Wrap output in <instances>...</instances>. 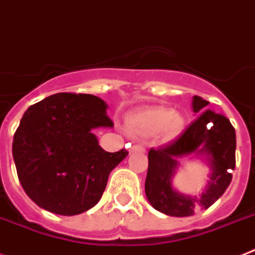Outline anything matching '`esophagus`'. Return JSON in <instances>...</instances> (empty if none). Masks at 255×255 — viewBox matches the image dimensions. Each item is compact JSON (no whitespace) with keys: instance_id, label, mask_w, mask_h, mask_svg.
Wrapping results in <instances>:
<instances>
[{"instance_id":"obj_1","label":"esophagus","mask_w":255,"mask_h":255,"mask_svg":"<svg viewBox=\"0 0 255 255\" xmlns=\"http://www.w3.org/2000/svg\"><path fill=\"white\" fill-rule=\"evenodd\" d=\"M129 151L133 152V151H140V152H145V147L142 145H132L129 147Z\"/></svg>"}]
</instances>
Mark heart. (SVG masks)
Here are the masks:
<instances>
[{
    "instance_id": "b5f03b06",
    "label": "heart",
    "mask_w": 255,
    "mask_h": 255,
    "mask_svg": "<svg viewBox=\"0 0 255 255\" xmlns=\"http://www.w3.org/2000/svg\"><path fill=\"white\" fill-rule=\"evenodd\" d=\"M183 119L169 108L152 106L128 117V127L137 134L151 136L161 132L163 137L172 140L182 132Z\"/></svg>"
}]
</instances>
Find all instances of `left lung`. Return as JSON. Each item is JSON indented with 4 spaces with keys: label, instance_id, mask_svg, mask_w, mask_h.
Returning a JSON list of instances; mask_svg holds the SVG:
<instances>
[{
    "label": "left lung",
    "instance_id": "obj_1",
    "mask_svg": "<svg viewBox=\"0 0 255 255\" xmlns=\"http://www.w3.org/2000/svg\"><path fill=\"white\" fill-rule=\"evenodd\" d=\"M209 101L194 96L192 109L198 118L176 140L159 149H150L145 192L150 204L161 213L173 217H189L199 207L209 208L223 195L232 180L236 165V133L223 114L207 109ZM190 153H205L212 168L207 190L199 198L176 193L171 177L178 158Z\"/></svg>",
    "mask_w": 255,
    "mask_h": 255
}]
</instances>
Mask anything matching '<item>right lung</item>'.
I'll return each mask as SVG.
<instances>
[{"label": "right lung", "instance_id": "right-lung-1", "mask_svg": "<svg viewBox=\"0 0 255 255\" xmlns=\"http://www.w3.org/2000/svg\"><path fill=\"white\" fill-rule=\"evenodd\" d=\"M94 95L60 92L29 106L12 141L17 177L38 207L75 216L99 203L109 174L128 155L108 152L92 129L113 127Z\"/></svg>", "mask_w": 255, "mask_h": 255}]
</instances>
